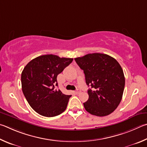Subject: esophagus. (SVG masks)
<instances>
[{
	"instance_id": "esophagus-1",
	"label": "esophagus",
	"mask_w": 147,
	"mask_h": 147,
	"mask_svg": "<svg viewBox=\"0 0 147 147\" xmlns=\"http://www.w3.org/2000/svg\"><path fill=\"white\" fill-rule=\"evenodd\" d=\"M74 92H75V94H80V93H81V90H80L78 89V90H77L76 91H75Z\"/></svg>"
}]
</instances>
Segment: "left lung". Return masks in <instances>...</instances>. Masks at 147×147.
<instances>
[{"mask_svg": "<svg viewBox=\"0 0 147 147\" xmlns=\"http://www.w3.org/2000/svg\"><path fill=\"white\" fill-rule=\"evenodd\" d=\"M75 61L84 71L89 98L84 107L92 115L111 114L122 99L125 79L123 69L114 58L99 53H89Z\"/></svg>", "mask_w": 147, "mask_h": 147, "instance_id": "left-lung-1", "label": "left lung"}]
</instances>
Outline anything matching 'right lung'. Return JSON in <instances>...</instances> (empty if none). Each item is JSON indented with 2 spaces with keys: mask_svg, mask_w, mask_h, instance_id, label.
I'll return each mask as SVG.
<instances>
[{
  "mask_svg": "<svg viewBox=\"0 0 147 147\" xmlns=\"http://www.w3.org/2000/svg\"><path fill=\"white\" fill-rule=\"evenodd\" d=\"M73 59L48 54L32 59L21 74L22 90L30 107L38 114L54 117L66 110L70 95L56 90L57 77Z\"/></svg>",
  "mask_w": 147,
  "mask_h": 147,
  "instance_id": "1",
  "label": "right lung"
}]
</instances>
